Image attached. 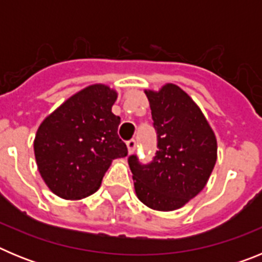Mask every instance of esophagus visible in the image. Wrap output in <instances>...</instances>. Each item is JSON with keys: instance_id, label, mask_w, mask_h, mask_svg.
<instances>
[{"instance_id": "1", "label": "esophagus", "mask_w": 262, "mask_h": 262, "mask_svg": "<svg viewBox=\"0 0 262 262\" xmlns=\"http://www.w3.org/2000/svg\"><path fill=\"white\" fill-rule=\"evenodd\" d=\"M127 144V149H128V154H134L136 149V140L135 139H131L128 142L126 143Z\"/></svg>"}]
</instances>
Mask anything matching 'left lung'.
I'll list each match as a JSON object with an SVG mask.
<instances>
[{
	"mask_svg": "<svg viewBox=\"0 0 262 262\" xmlns=\"http://www.w3.org/2000/svg\"><path fill=\"white\" fill-rule=\"evenodd\" d=\"M157 133L149 164L128 157L136 195L157 211H173L202 190L216 163V138L190 96L174 84L145 90Z\"/></svg>",
	"mask_w": 262,
	"mask_h": 262,
	"instance_id": "8db88e82",
	"label": "left lung"
}]
</instances>
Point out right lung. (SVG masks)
Instances as JSON below:
<instances>
[{"label":"right lung","mask_w":262,"mask_h":262,"mask_svg":"<svg viewBox=\"0 0 262 262\" xmlns=\"http://www.w3.org/2000/svg\"><path fill=\"white\" fill-rule=\"evenodd\" d=\"M118 93L94 84L73 94L48 115L34 140L39 173L52 193L82 200L96 193L114 159L127 156L111 113Z\"/></svg>","instance_id":"right-lung-1"}]
</instances>
